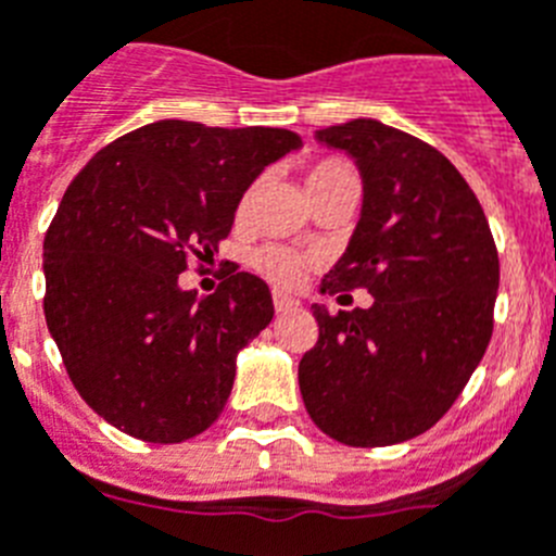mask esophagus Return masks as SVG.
<instances>
[{
	"label": "esophagus",
	"instance_id": "1",
	"mask_svg": "<svg viewBox=\"0 0 556 556\" xmlns=\"http://www.w3.org/2000/svg\"><path fill=\"white\" fill-rule=\"evenodd\" d=\"M273 303H275V312L278 314H287V312H294V308H298V300L294 298H289V294H283V292H275L273 294Z\"/></svg>",
	"mask_w": 556,
	"mask_h": 556
}]
</instances>
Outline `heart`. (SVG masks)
Returning <instances> with one entry per match:
<instances>
[{
	"mask_svg": "<svg viewBox=\"0 0 556 556\" xmlns=\"http://www.w3.org/2000/svg\"><path fill=\"white\" fill-rule=\"evenodd\" d=\"M339 178H355V173L350 170L344 162H319L317 167L308 170L305 176V185L308 190H317V187L330 185V181H339ZM248 206V198L242 201V212ZM253 267L273 281L275 287H294L300 281V273H303V258L294 251H287V248H278V244H264L253 253Z\"/></svg>",
	"mask_w": 556,
	"mask_h": 556,
	"instance_id": "b5f03b06",
	"label": "heart"
}]
</instances>
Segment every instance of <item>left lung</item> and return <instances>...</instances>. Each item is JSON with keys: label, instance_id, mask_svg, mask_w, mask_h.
Listing matches in <instances>:
<instances>
[{"label": "left lung", "instance_id": "1", "mask_svg": "<svg viewBox=\"0 0 556 556\" xmlns=\"http://www.w3.org/2000/svg\"><path fill=\"white\" fill-rule=\"evenodd\" d=\"M314 140L344 151L364 185L353 237L319 289H366L371 305H314L319 339L298 366L300 394L339 444H402L450 410L485 355L496 244L466 178L427 142L371 118Z\"/></svg>", "mask_w": 556, "mask_h": 556}]
</instances>
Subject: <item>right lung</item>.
I'll return each instance as SVG.
<instances>
[{"label":"right lung","mask_w":556,"mask_h":556,"mask_svg":"<svg viewBox=\"0 0 556 556\" xmlns=\"http://www.w3.org/2000/svg\"><path fill=\"white\" fill-rule=\"evenodd\" d=\"M300 146L289 129L154 121L71 181L43 239V314L71 383L112 427L181 444L223 414L273 294L233 273L198 298L178 275L190 253L217 251L248 187Z\"/></svg>","instance_id":"add662e5"}]
</instances>
